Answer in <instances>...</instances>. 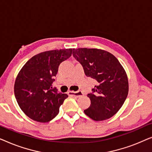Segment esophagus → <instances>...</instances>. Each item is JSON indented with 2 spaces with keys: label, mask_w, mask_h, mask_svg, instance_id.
Here are the masks:
<instances>
[{
  "label": "esophagus",
  "mask_w": 152,
  "mask_h": 152,
  "mask_svg": "<svg viewBox=\"0 0 152 152\" xmlns=\"http://www.w3.org/2000/svg\"><path fill=\"white\" fill-rule=\"evenodd\" d=\"M68 94L69 95H71V96H74L76 97H80L83 95V93L82 92H74V91H68Z\"/></svg>",
  "instance_id": "obj_1"
}]
</instances>
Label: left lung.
Returning a JSON list of instances; mask_svg holds the SVG:
<instances>
[{
	"label": "left lung",
	"instance_id": "1",
	"mask_svg": "<svg viewBox=\"0 0 152 152\" xmlns=\"http://www.w3.org/2000/svg\"><path fill=\"white\" fill-rule=\"evenodd\" d=\"M72 55L84 68L87 77L97 81L84 113L95 121L113 116L127 97L129 83L126 73L117 58L109 52L96 48L72 49Z\"/></svg>",
	"mask_w": 152,
	"mask_h": 152
}]
</instances>
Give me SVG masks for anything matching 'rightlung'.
I'll return each mask as SVG.
<instances>
[{
    "label": "right lung",
    "instance_id": "right-lung-1",
    "mask_svg": "<svg viewBox=\"0 0 152 152\" xmlns=\"http://www.w3.org/2000/svg\"><path fill=\"white\" fill-rule=\"evenodd\" d=\"M72 48L53 50L34 55L18 72L14 95L20 109L34 121L48 122L55 118L68 95L53 87L60 64L72 55Z\"/></svg>",
    "mask_w": 152,
    "mask_h": 152
}]
</instances>
